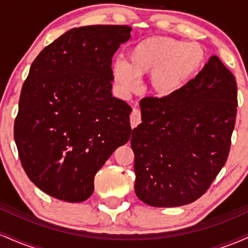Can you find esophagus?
<instances>
[{"mask_svg": "<svg viewBox=\"0 0 248 248\" xmlns=\"http://www.w3.org/2000/svg\"><path fill=\"white\" fill-rule=\"evenodd\" d=\"M141 112L138 109V108H133V112L130 114V126L132 128H135L138 124H141Z\"/></svg>", "mask_w": 248, "mask_h": 248, "instance_id": "34e87169", "label": "esophagus"}]
</instances>
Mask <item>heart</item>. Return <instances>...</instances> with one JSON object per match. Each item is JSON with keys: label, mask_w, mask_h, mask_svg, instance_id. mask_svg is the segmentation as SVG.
I'll return each instance as SVG.
<instances>
[{"label": "heart", "mask_w": 248, "mask_h": 248, "mask_svg": "<svg viewBox=\"0 0 248 248\" xmlns=\"http://www.w3.org/2000/svg\"><path fill=\"white\" fill-rule=\"evenodd\" d=\"M205 56V50L198 43L154 36L133 45L127 62L116 61L113 75L124 91H133L139 77L150 75L153 92L157 96H169L186 86L202 67Z\"/></svg>", "instance_id": "heart-1"}]
</instances>
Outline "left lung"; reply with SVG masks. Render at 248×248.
<instances>
[{
    "label": "left lung",
    "mask_w": 248,
    "mask_h": 248,
    "mask_svg": "<svg viewBox=\"0 0 248 248\" xmlns=\"http://www.w3.org/2000/svg\"><path fill=\"white\" fill-rule=\"evenodd\" d=\"M237 100L234 77L217 56L175 94L142 99L130 139L138 198L175 207L202 197L229 157Z\"/></svg>",
    "instance_id": "obj_1"
}]
</instances>
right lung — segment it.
<instances>
[{"instance_id":"1","label":"right lung","mask_w":248,"mask_h":248,"mask_svg":"<svg viewBox=\"0 0 248 248\" xmlns=\"http://www.w3.org/2000/svg\"><path fill=\"white\" fill-rule=\"evenodd\" d=\"M130 31L127 25L75 28L31 64L14 138L28 177L51 197L86 201L95 173L130 139L132 108L112 96V57Z\"/></svg>"}]
</instances>
